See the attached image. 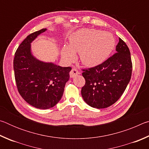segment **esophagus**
Here are the masks:
<instances>
[{
  "label": "esophagus",
  "mask_w": 149,
  "mask_h": 149,
  "mask_svg": "<svg viewBox=\"0 0 149 149\" xmlns=\"http://www.w3.org/2000/svg\"><path fill=\"white\" fill-rule=\"evenodd\" d=\"M79 74V72H78V70L76 68H72L71 72H70V77H74V76H75V75H77Z\"/></svg>",
  "instance_id": "esophagus-1"
}]
</instances>
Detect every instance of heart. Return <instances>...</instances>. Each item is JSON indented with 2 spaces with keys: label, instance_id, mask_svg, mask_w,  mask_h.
<instances>
[{
  "label": "heart",
  "instance_id": "heart-1",
  "mask_svg": "<svg viewBox=\"0 0 149 149\" xmlns=\"http://www.w3.org/2000/svg\"><path fill=\"white\" fill-rule=\"evenodd\" d=\"M70 42V46L63 47V58L71 62L76 58L75 52H79L81 61L87 67L97 66L107 60L116 44L110 33L93 29H82L74 33Z\"/></svg>",
  "mask_w": 149,
  "mask_h": 149
}]
</instances>
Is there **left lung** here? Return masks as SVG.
Here are the masks:
<instances>
[{
  "label": "left lung",
  "instance_id": "1",
  "mask_svg": "<svg viewBox=\"0 0 149 149\" xmlns=\"http://www.w3.org/2000/svg\"><path fill=\"white\" fill-rule=\"evenodd\" d=\"M116 50L102 64L82 69L85 84L81 88V95L90 107L104 108L114 104L129 84L132 73L129 48L119 38Z\"/></svg>",
  "mask_w": 149,
  "mask_h": 149
}]
</instances>
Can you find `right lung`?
<instances>
[{
    "instance_id": "add662e5",
    "label": "right lung",
    "mask_w": 149,
    "mask_h": 149,
    "mask_svg": "<svg viewBox=\"0 0 149 149\" xmlns=\"http://www.w3.org/2000/svg\"><path fill=\"white\" fill-rule=\"evenodd\" d=\"M46 30L42 29L27 36L14 58L15 80L19 95L28 104L39 109L50 108L60 101L72 70L71 67L41 62L33 56L30 44Z\"/></svg>"
}]
</instances>
